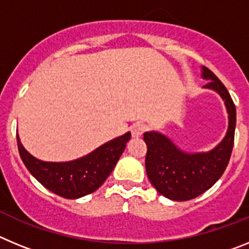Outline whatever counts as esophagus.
Listing matches in <instances>:
<instances>
[{
    "label": "esophagus",
    "instance_id": "esophagus-1",
    "mask_svg": "<svg viewBox=\"0 0 249 249\" xmlns=\"http://www.w3.org/2000/svg\"><path fill=\"white\" fill-rule=\"evenodd\" d=\"M144 131H146V127H144L143 123H135L133 126L131 127V132H132V136L136 138L141 137V136L143 135Z\"/></svg>",
    "mask_w": 249,
    "mask_h": 249
}]
</instances>
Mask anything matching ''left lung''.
I'll return each instance as SVG.
<instances>
[{"label":"left lung","instance_id":"left-lung-1","mask_svg":"<svg viewBox=\"0 0 249 249\" xmlns=\"http://www.w3.org/2000/svg\"><path fill=\"white\" fill-rule=\"evenodd\" d=\"M202 78L208 81L203 89L217 92L228 113L227 133L214 148L190 153L178 148L163 133L151 131L143 135L147 176L158 193L172 201H190L210 190L226 171L233 149L236 106L218 77L204 66Z\"/></svg>","mask_w":249,"mask_h":249}]
</instances>
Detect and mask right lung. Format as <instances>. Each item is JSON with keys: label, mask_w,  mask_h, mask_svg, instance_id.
<instances>
[{"label": "right lung", "mask_w": 249, "mask_h": 249, "mask_svg": "<svg viewBox=\"0 0 249 249\" xmlns=\"http://www.w3.org/2000/svg\"><path fill=\"white\" fill-rule=\"evenodd\" d=\"M131 140V132L113 138L83 156L68 162H45L22 146L17 135L19 156L30 173L48 191L67 199H77L98 190L107 179Z\"/></svg>", "instance_id": "obj_1"}]
</instances>
